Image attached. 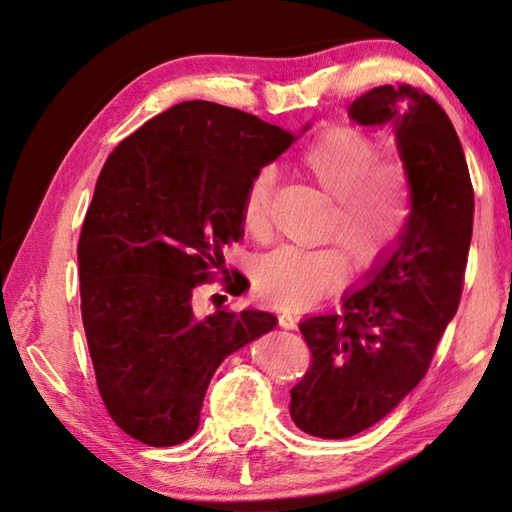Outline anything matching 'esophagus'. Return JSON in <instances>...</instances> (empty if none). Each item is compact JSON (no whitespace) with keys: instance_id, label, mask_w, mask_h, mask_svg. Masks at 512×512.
I'll list each match as a JSON object with an SVG mask.
<instances>
[{"instance_id":"1","label":"esophagus","mask_w":512,"mask_h":512,"mask_svg":"<svg viewBox=\"0 0 512 512\" xmlns=\"http://www.w3.org/2000/svg\"><path fill=\"white\" fill-rule=\"evenodd\" d=\"M296 316H291V314H280L278 316V325L283 327V329H296Z\"/></svg>"}]
</instances>
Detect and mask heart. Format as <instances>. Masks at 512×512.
Returning <instances> with one entry per match:
<instances>
[{"instance_id": "obj_1", "label": "heart", "mask_w": 512, "mask_h": 512, "mask_svg": "<svg viewBox=\"0 0 512 512\" xmlns=\"http://www.w3.org/2000/svg\"><path fill=\"white\" fill-rule=\"evenodd\" d=\"M378 143L353 125L318 132L298 156V168L333 198L322 247H280L254 269L258 296L280 309H305L349 278V256L360 271L382 265L411 223V183L404 165L375 159ZM274 174L260 170L243 196V225L256 241L271 234Z\"/></svg>"}]
</instances>
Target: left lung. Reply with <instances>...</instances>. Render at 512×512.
Listing matches in <instances>:
<instances>
[{
  "label": "left lung",
  "mask_w": 512,
  "mask_h": 512,
  "mask_svg": "<svg viewBox=\"0 0 512 512\" xmlns=\"http://www.w3.org/2000/svg\"><path fill=\"white\" fill-rule=\"evenodd\" d=\"M349 114L362 125H395L413 212L400 247L344 298L340 314L300 322L311 362L291 389L289 413L300 431L325 440L380 422L429 371L460 305L475 214L462 143L431 95L409 83L378 86Z\"/></svg>",
  "instance_id": "8db88e82"
}]
</instances>
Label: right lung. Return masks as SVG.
<instances>
[{
	"mask_svg": "<svg viewBox=\"0 0 512 512\" xmlns=\"http://www.w3.org/2000/svg\"><path fill=\"white\" fill-rule=\"evenodd\" d=\"M294 143L256 114L183 101L145 121L108 156L79 234L81 320L97 387L123 433L176 446L198 429L214 371L274 329L267 311L196 307V291L243 294L223 247L243 234V196Z\"/></svg>",
	"mask_w": 512,
	"mask_h": 512,
	"instance_id": "obj_1",
	"label": "right lung"
}]
</instances>
